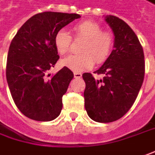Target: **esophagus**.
Here are the masks:
<instances>
[{
    "mask_svg": "<svg viewBox=\"0 0 155 155\" xmlns=\"http://www.w3.org/2000/svg\"><path fill=\"white\" fill-rule=\"evenodd\" d=\"M74 78H76V79H79V78H81L82 76L81 73H79V72H74Z\"/></svg>",
    "mask_w": 155,
    "mask_h": 155,
    "instance_id": "esophagus-1",
    "label": "esophagus"
}]
</instances>
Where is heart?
<instances>
[{
  "label": "heart",
  "instance_id": "b5f03b06",
  "mask_svg": "<svg viewBox=\"0 0 155 155\" xmlns=\"http://www.w3.org/2000/svg\"><path fill=\"white\" fill-rule=\"evenodd\" d=\"M73 32L76 38H83L81 46V53L71 54L61 60V64L69 69L80 72L90 69L96 62L102 64L108 58L114 46V38L108 31H103L98 24L92 21H82L74 25ZM72 37L62 29L55 34L54 45L60 54L69 51Z\"/></svg>",
  "mask_w": 155,
  "mask_h": 155
}]
</instances>
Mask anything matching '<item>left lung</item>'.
Here are the masks:
<instances>
[{
    "instance_id": "8db88e82",
    "label": "left lung",
    "mask_w": 155,
    "mask_h": 155,
    "mask_svg": "<svg viewBox=\"0 0 155 155\" xmlns=\"http://www.w3.org/2000/svg\"><path fill=\"white\" fill-rule=\"evenodd\" d=\"M114 35V49L95 73L82 74L86 82L85 108L88 116L100 123L113 122L131 108L143 85L145 72L144 53L137 35L125 21L113 15L105 17Z\"/></svg>"
}]
</instances>
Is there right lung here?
Here are the masks:
<instances>
[{
	"mask_svg": "<svg viewBox=\"0 0 155 155\" xmlns=\"http://www.w3.org/2000/svg\"><path fill=\"white\" fill-rule=\"evenodd\" d=\"M80 18L76 13H37L25 22L12 39L6 75L12 99L26 117L50 121L61 113L62 97L74 74L67 67L51 76L48 74L59 59L54 36L58 30Z\"/></svg>",
	"mask_w": 155,
	"mask_h": 155,
	"instance_id": "1",
	"label": "right lung"
}]
</instances>
